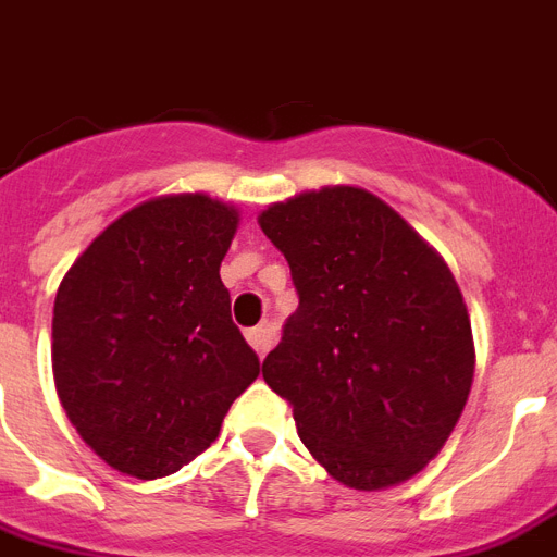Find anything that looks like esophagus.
I'll return each instance as SVG.
<instances>
[{
	"label": "esophagus",
	"instance_id": "34e87169",
	"mask_svg": "<svg viewBox=\"0 0 557 557\" xmlns=\"http://www.w3.org/2000/svg\"><path fill=\"white\" fill-rule=\"evenodd\" d=\"M246 341L251 343V349H255L257 355L263 357L265 351L274 346V329H271V325H255V329H248L246 332Z\"/></svg>",
	"mask_w": 557,
	"mask_h": 557
}]
</instances>
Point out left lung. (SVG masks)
Listing matches in <instances>:
<instances>
[{
    "instance_id": "1",
    "label": "left lung",
    "mask_w": 557,
    "mask_h": 557,
    "mask_svg": "<svg viewBox=\"0 0 557 557\" xmlns=\"http://www.w3.org/2000/svg\"><path fill=\"white\" fill-rule=\"evenodd\" d=\"M300 306L263 360L297 435L334 481L386 490L443 449L467 406L474 343L449 265L395 208L355 185L257 216Z\"/></svg>"
}]
</instances>
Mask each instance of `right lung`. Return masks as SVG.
I'll return each instance as SVG.
<instances>
[{"label": "right lung", "instance_id": "obj_1", "mask_svg": "<svg viewBox=\"0 0 557 557\" xmlns=\"http://www.w3.org/2000/svg\"><path fill=\"white\" fill-rule=\"evenodd\" d=\"M237 223V208L206 194L139 202L59 283L57 395L79 437L122 474L153 481L183 469L260 374L220 280Z\"/></svg>", "mask_w": 557, "mask_h": 557}]
</instances>
